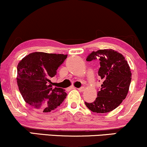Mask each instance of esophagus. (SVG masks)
Masks as SVG:
<instances>
[{
	"instance_id": "34e87169",
	"label": "esophagus",
	"mask_w": 147,
	"mask_h": 147,
	"mask_svg": "<svg viewBox=\"0 0 147 147\" xmlns=\"http://www.w3.org/2000/svg\"><path fill=\"white\" fill-rule=\"evenodd\" d=\"M78 90L80 91V92H83V91L85 90V88H84V87H81V88H78Z\"/></svg>"
}]
</instances>
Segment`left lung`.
Returning <instances> with one entry per match:
<instances>
[{
  "mask_svg": "<svg viewBox=\"0 0 147 147\" xmlns=\"http://www.w3.org/2000/svg\"><path fill=\"white\" fill-rule=\"evenodd\" d=\"M99 60L98 75L103 81L97 97L93 102H85L91 111L105 113L115 109L126 98L131 82V71L122 54L112 50H99L91 52L87 61Z\"/></svg>",
  "mask_w": 147,
  "mask_h": 147,
  "instance_id": "8db88e82",
  "label": "left lung"
}]
</instances>
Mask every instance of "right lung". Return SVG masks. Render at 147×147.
I'll return each mask as SVG.
<instances>
[{
  "mask_svg": "<svg viewBox=\"0 0 147 147\" xmlns=\"http://www.w3.org/2000/svg\"><path fill=\"white\" fill-rule=\"evenodd\" d=\"M67 55L36 52L30 53L17 65V84L27 104L48 113L57 109L66 97L61 88H52L51 77L57 75L59 67Z\"/></svg>",
  "mask_w": 147,
  "mask_h": 147,
  "instance_id": "add662e5",
  "label": "right lung"
}]
</instances>
